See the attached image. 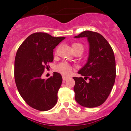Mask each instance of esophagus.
Instances as JSON below:
<instances>
[{"label":"esophagus","mask_w":131,"mask_h":131,"mask_svg":"<svg viewBox=\"0 0 131 131\" xmlns=\"http://www.w3.org/2000/svg\"><path fill=\"white\" fill-rule=\"evenodd\" d=\"M62 77H63V82H64V81H65V80H67V79H68V78H69V77H67V76H64V75H63V76H62Z\"/></svg>","instance_id":"obj_1"}]
</instances>
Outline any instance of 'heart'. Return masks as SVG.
<instances>
[{
    "label": "heart",
    "instance_id": "heart-1",
    "mask_svg": "<svg viewBox=\"0 0 131 131\" xmlns=\"http://www.w3.org/2000/svg\"><path fill=\"white\" fill-rule=\"evenodd\" d=\"M72 49L74 52L79 49H84L83 46L80 43H73L72 45ZM72 69V66L70 65L67 63H61L56 67V70L60 73L64 74V75H68L70 73L71 70Z\"/></svg>",
    "mask_w": 131,
    "mask_h": 131
}]
</instances>
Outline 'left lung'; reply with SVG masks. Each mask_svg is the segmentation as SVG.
Here are the masks:
<instances>
[{
	"instance_id": "8db88e82",
	"label": "left lung",
	"mask_w": 131,
	"mask_h": 131,
	"mask_svg": "<svg viewBox=\"0 0 131 131\" xmlns=\"http://www.w3.org/2000/svg\"><path fill=\"white\" fill-rule=\"evenodd\" d=\"M75 38L87 37L89 43L88 62L78 72L82 77H73L75 100L81 106L94 108L108 98L116 77L114 52L108 41L99 33L84 31ZM89 79V81L85 80Z\"/></svg>"
}]
</instances>
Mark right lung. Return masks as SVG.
Returning <instances> with one entry per match:
<instances>
[{"mask_svg":"<svg viewBox=\"0 0 131 131\" xmlns=\"http://www.w3.org/2000/svg\"><path fill=\"white\" fill-rule=\"evenodd\" d=\"M64 39L47 33H34L17 51L14 61L16 85L22 98L34 109L49 110L57 103L63 80L61 74L54 72L47 79H42L41 76L48 68L47 64L53 61V49Z\"/></svg>","mask_w":131,"mask_h":131,"instance_id":"right-lung-1","label":"right lung"}]
</instances>
